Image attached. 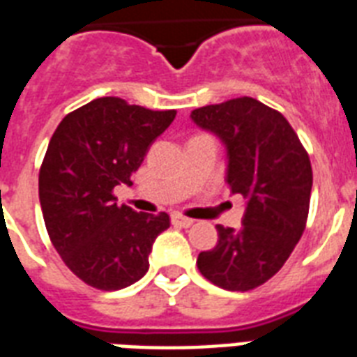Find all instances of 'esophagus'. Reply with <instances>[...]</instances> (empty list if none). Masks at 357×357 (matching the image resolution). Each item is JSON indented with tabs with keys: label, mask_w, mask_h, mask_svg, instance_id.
<instances>
[{
	"label": "esophagus",
	"mask_w": 357,
	"mask_h": 357,
	"mask_svg": "<svg viewBox=\"0 0 357 357\" xmlns=\"http://www.w3.org/2000/svg\"><path fill=\"white\" fill-rule=\"evenodd\" d=\"M172 222L174 225H179V227H183V228H189L195 225V221H192V219H189V217H183V215H179V213L172 215Z\"/></svg>",
	"instance_id": "1"
}]
</instances>
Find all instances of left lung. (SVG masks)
<instances>
[{
  "instance_id": "left-lung-1",
  "label": "left lung",
  "mask_w": 357,
  "mask_h": 357,
  "mask_svg": "<svg viewBox=\"0 0 357 357\" xmlns=\"http://www.w3.org/2000/svg\"><path fill=\"white\" fill-rule=\"evenodd\" d=\"M190 118L227 146V183L247 200L243 225H217L219 241L197 266L217 287L247 292L275 275L305 230L311 160L287 118L252 97L202 106Z\"/></svg>"
}]
</instances>
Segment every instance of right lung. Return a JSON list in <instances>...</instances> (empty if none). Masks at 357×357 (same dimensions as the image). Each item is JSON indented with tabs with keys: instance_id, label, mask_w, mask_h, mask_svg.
Masks as SVG:
<instances>
[{
	"instance_id": "obj_1",
	"label": "right lung",
	"mask_w": 357,
	"mask_h": 357,
	"mask_svg": "<svg viewBox=\"0 0 357 357\" xmlns=\"http://www.w3.org/2000/svg\"><path fill=\"white\" fill-rule=\"evenodd\" d=\"M174 118L176 110L100 97L67 114L52 135L39 172L40 209L52 245L89 287L121 290L146 275L151 245L170 217L119 206L114 187L132 183Z\"/></svg>"
}]
</instances>
